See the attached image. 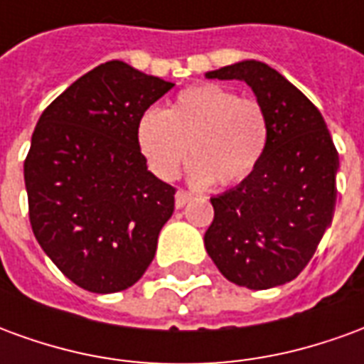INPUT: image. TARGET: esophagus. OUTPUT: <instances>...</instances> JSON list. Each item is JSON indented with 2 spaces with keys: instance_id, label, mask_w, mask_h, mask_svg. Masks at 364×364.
Here are the masks:
<instances>
[{
  "instance_id": "esophagus-1",
  "label": "esophagus",
  "mask_w": 364,
  "mask_h": 364,
  "mask_svg": "<svg viewBox=\"0 0 364 364\" xmlns=\"http://www.w3.org/2000/svg\"><path fill=\"white\" fill-rule=\"evenodd\" d=\"M191 198H193V195H191V193L179 189L177 193H175V206H177V208H183V206L189 203Z\"/></svg>"
}]
</instances>
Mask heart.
Wrapping results in <instances>:
<instances>
[{"label": "heart", "instance_id": "b5f03b06", "mask_svg": "<svg viewBox=\"0 0 364 364\" xmlns=\"http://www.w3.org/2000/svg\"><path fill=\"white\" fill-rule=\"evenodd\" d=\"M136 142L159 179H173L191 151L193 181L234 185L259 166L269 124L257 101L205 83L183 90L167 111L146 109L136 124Z\"/></svg>", "mask_w": 364, "mask_h": 364}]
</instances>
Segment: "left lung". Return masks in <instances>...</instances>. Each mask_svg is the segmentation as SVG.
I'll return each mask as SVG.
<instances>
[{"mask_svg":"<svg viewBox=\"0 0 364 364\" xmlns=\"http://www.w3.org/2000/svg\"><path fill=\"white\" fill-rule=\"evenodd\" d=\"M206 77L247 83L269 124L257 169L210 198L206 253L230 282L273 289L296 279L331 224L339 156L321 112L267 64L244 60Z\"/></svg>","mask_w":364,"mask_h":364,"instance_id":"1","label":"left lung"}]
</instances>
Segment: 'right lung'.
<instances>
[{"label":"right lung","mask_w":364,"mask_h":364,"mask_svg":"<svg viewBox=\"0 0 364 364\" xmlns=\"http://www.w3.org/2000/svg\"><path fill=\"white\" fill-rule=\"evenodd\" d=\"M173 87L120 60L75 80L36 122L25 159L36 242L77 287H132L156 255L175 189L148 171L138 119Z\"/></svg>","instance_id":"right-lung-1"}]
</instances>
